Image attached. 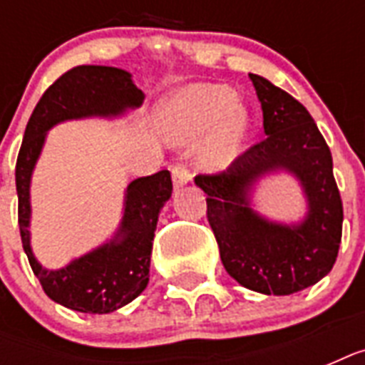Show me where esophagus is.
<instances>
[{
	"mask_svg": "<svg viewBox=\"0 0 365 365\" xmlns=\"http://www.w3.org/2000/svg\"><path fill=\"white\" fill-rule=\"evenodd\" d=\"M191 172L187 170V166L183 165H174L172 166V182H174V187H183L191 182Z\"/></svg>",
	"mask_w": 365,
	"mask_h": 365,
	"instance_id": "obj_1",
	"label": "esophagus"
}]
</instances>
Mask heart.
I'll list each match as a JSON object with an SVG mask.
<instances>
[{"mask_svg":"<svg viewBox=\"0 0 365 365\" xmlns=\"http://www.w3.org/2000/svg\"><path fill=\"white\" fill-rule=\"evenodd\" d=\"M160 121L174 143L193 142L217 125L200 149V163L214 170L227 166L242 148L244 113L233 91L223 85L185 88L163 108Z\"/></svg>","mask_w":365,"mask_h":365,"instance_id":"obj_1","label":"heart"}]
</instances>
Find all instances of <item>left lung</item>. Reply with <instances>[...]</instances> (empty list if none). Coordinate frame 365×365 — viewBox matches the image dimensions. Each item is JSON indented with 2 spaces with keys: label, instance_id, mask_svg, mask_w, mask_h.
Returning a JSON list of instances; mask_svg holds the SVG:
<instances>
[{
  "label": "left lung",
  "instance_id": "8db88e82",
  "mask_svg": "<svg viewBox=\"0 0 365 365\" xmlns=\"http://www.w3.org/2000/svg\"><path fill=\"white\" fill-rule=\"evenodd\" d=\"M267 136L220 174H199L206 216L225 271L265 295H289L322 280L337 259L343 202L328 143L305 106L265 77L250 73ZM284 170L300 182L307 214L299 224L271 222L251 208V189L265 173Z\"/></svg>",
  "mask_w": 365,
  "mask_h": 365
}]
</instances>
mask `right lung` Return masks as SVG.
Segmentation results:
<instances>
[{
  "label": "right lung",
  "instance_id": "obj_1",
  "mask_svg": "<svg viewBox=\"0 0 365 365\" xmlns=\"http://www.w3.org/2000/svg\"><path fill=\"white\" fill-rule=\"evenodd\" d=\"M142 102L143 93L128 71L111 66H77L45 91L26 125L14 170L20 239L43 292L71 311L108 314L145 289L159 212L172 195L170 172L160 170L128 183L121 225L113 239L54 271L36 259L30 246L31 172L48 128L70 119L123 115Z\"/></svg>",
  "mask_w": 365,
  "mask_h": 365
}]
</instances>
